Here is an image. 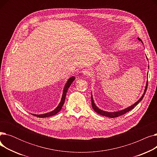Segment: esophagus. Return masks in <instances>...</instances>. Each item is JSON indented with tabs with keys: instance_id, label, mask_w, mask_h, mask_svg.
I'll list each match as a JSON object with an SVG mask.
<instances>
[{
	"instance_id": "34e87169",
	"label": "esophagus",
	"mask_w": 157,
	"mask_h": 157,
	"mask_svg": "<svg viewBox=\"0 0 157 157\" xmlns=\"http://www.w3.org/2000/svg\"><path fill=\"white\" fill-rule=\"evenodd\" d=\"M82 73L83 74L84 76H89L90 74V69H83V71H82Z\"/></svg>"
}]
</instances>
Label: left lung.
I'll list each match as a JSON object with an SVG mask.
<instances>
[{
  "mask_svg": "<svg viewBox=\"0 0 157 157\" xmlns=\"http://www.w3.org/2000/svg\"><path fill=\"white\" fill-rule=\"evenodd\" d=\"M137 39H138L139 40H140V41H141V42L143 43L142 40H141V39H140V38L137 37ZM148 68H149V66H148ZM147 82H148V81H147V82H146V85L145 89H144V94H143V95L141 96V97L139 99L136 103H134L133 105H132L131 106L128 107V108H125V109H122V110L118 111H115V112H108V111H103V110H102V109L98 108V107L95 105V102H94V98H93V97H92V94L91 100H92V108H93L94 110L97 113L99 114H101V115H102V116L107 117H109V118H117V117H118L119 116H121V115H122V114H125L126 113L128 112L129 111H130V110H132V109H134V108H135V107H136L140 102H141V101H142V99H143L144 96V95H145V93H146V92L147 88V83H148Z\"/></svg>",
  "mask_w": 157,
  "mask_h": 157,
  "instance_id": "8db88e82",
  "label": "left lung"
}]
</instances>
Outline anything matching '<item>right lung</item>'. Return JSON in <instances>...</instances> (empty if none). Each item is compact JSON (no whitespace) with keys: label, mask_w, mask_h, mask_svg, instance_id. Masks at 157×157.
Returning <instances> with one entry per match:
<instances>
[{"label":"right lung","mask_w":157,"mask_h":157,"mask_svg":"<svg viewBox=\"0 0 157 157\" xmlns=\"http://www.w3.org/2000/svg\"><path fill=\"white\" fill-rule=\"evenodd\" d=\"M74 79H75V77L74 76H72L68 79V81H67V83H66V84L64 86L63 90V94H62V98H61V101L59 103V105H58L53 111L49 112V113H45V114H32L34 115V116H36L37 117H39V118H45V117H49L53 116V115L59 113L61 110L62 106L63 105V104L65 102V97H66V94H67V90H68L69 88L70 87V86L71 85L72 82L74 81Z\"/></svg>","instance_id":"add662e5"}]
</instances>
